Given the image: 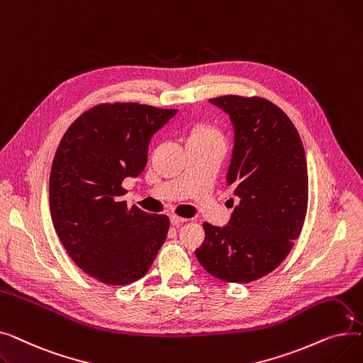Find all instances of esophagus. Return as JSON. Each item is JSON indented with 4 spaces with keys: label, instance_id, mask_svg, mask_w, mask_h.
Wrapping results in <instances>:
<instances>
[{
    "label": "esophagus",
    "instance_id": "obj_1",
    "mask_svg": "<svg viewBox=\"0 0 363 363\" xmlns=\"http://www.w3.org/2000/svg\"><path fill=\"white\" fill-rule=\"evenodd\" d=\"M184 222H186L185 218H179V216H177V215L170 216V223L174 225V226H181Z\"/></svg>",
    "mask_w": 363,
    "mask_h": 363
}]
</instances>
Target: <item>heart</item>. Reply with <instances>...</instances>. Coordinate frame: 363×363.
I'll return each mask as SVG.
<instances>
[{"label": "heart", "instance_id": "heart-1", "mask_svg": "<svg viewBox=\"0 0 363 363\" xmlns=\"http://www.w3.org/2000/svg\"><path fill=\"white\" fill-rule=\"evenodd\" d=\"M191 138H206V140H222L220 132L212 126H200L194 130Z\"/></svg>", "mask_w": 363, "mask_h": 363}]
</instances>
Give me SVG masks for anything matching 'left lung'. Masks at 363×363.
Here are the masks:
<instances>
[{
	"label": "left lung",
	"instance_id": "obj_1",
	"mask_svg": "<svg viewBox=\"0 0 363 363\" xmlns=\"http://www.w3.org/2000/svg\"><path fill=\"white\" fill-rule=\"evenodd\" d=\"M208 101L234 125L226 181L240 203L228 226L203 223L206 238L196 256L215 278L245 284L277 269L301 233L309 197L306 155L290 118L269 100L222 95Z\"/></svg>",
	"mask_w": 363,
	"mask_h": 363
}]
</instances>
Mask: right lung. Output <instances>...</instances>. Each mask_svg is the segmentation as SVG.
Returning a JSON list of instances; mask_svg holds the SVG:
<instances>
[{
	"instance_id": "1",
	"label": "right lung",
	"mask_w": 363,
	"mask_h": 363,
	"mask_svg": "<svg viewBox=\"0 0 363 363\" xmlns=\"http://www.w3.org/2000/svg\"><path fill=\"white\" fill-rule=\"evenodd\" d=\"M177 111L97 104L69 126L57 147L50 174L54 230L72 260L100 282L138 281L166 241L169 218L128 207L122 184L144 170L151 137Z\"/></svg>"
}]
</instances>
